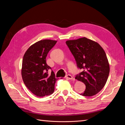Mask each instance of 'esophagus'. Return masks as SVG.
I'll return each mask as SVG.
<instances>
[{
	"label": "esophagus",
	"mask_w": 125,
	"mask_h": 125,
	"mask_svg": "<svg viewBox=\"0 0 125 125\" xmlns=\"http://www.w3.org/2000/svg\"><path fill=\"white\" fill-rule=\"evenodd\" d=\"M66 77L67 78L69 79V80H73V77L71 75H70V74L67 75L66 76Z\"/></svg>",
	"instance_id": "1"
}]
</instances>
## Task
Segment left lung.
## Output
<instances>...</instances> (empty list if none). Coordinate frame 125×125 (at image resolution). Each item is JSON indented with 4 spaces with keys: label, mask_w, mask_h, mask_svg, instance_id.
Here are the masks:
<instances>
[{
    "label": "left lung",
    "mask_w": 125,
    "mask_h": 125,
    "mask_svg": "<svg viewBox=\"0 0 125 125\" xmlns=\"http://www.w3.org/2000/svg\"><path fill=\"white\" fill-rule=\"evenodd\" d=\"M66 43L74 57L77 68L82 71L75 77L86 86L81 95H95L104 86L110 72L104 50L97 42L85 37L67 41Z\"/></svg>",
    "instance_id": "left-lung-1"
}]
</instances>
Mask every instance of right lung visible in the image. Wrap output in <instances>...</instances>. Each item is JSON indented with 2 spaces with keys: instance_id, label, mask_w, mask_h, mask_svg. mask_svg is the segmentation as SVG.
<instances>
[{
  "instance_id": "right-lung-1",
  "label": "right lung",
  "mask_w": 125,
  "mask_h": 125,
  "mask_svg": "<svg viewBox=\"0 0 125 125\" xmlns=\"http://www.w3.org/2000/svg\"><path fill=\"white\" fill-rule=\"evenodd\" d=\"M57 43L51 40H40L32 45L25 53L22 61V76L24 84L31 92L39 97L53 93L58 80L46 63L49 51Z\"/></svg>"
}]
</instances>
